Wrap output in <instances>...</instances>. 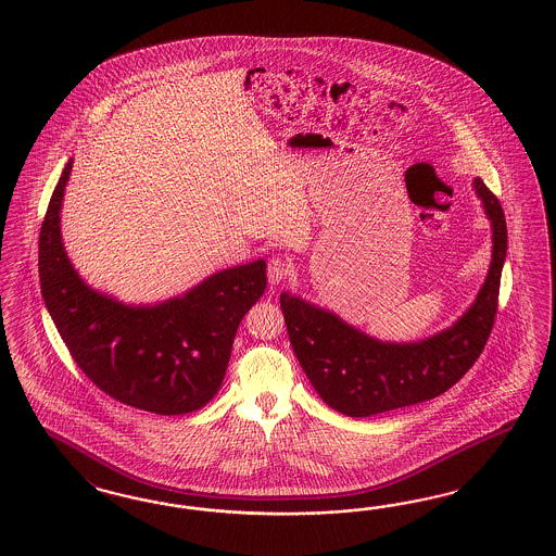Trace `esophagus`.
Masks as SVG:
<instances>
[{
  "label": "esophagus",
  "instance_id": "1",
  "mask_svg": "<svg viewBox=\"0 0 556 556\" xmlns=\"http://www.w3.org/2000/svg\"><path fill=\"white\" fill-rule=\"evenodd\" d=\"M289 275V265L283 258H273L267 267V277H269L270 286H279Z\"/></svg>",
  "mask_w": 556,
  "mask_h": 556
}]
</instances>
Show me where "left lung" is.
<instances>
[{
    "label": "left lung",
    "instance_id": "left-lung-1",
    "mask_svg": "<svg viewBox=\"0 0 556 556\" xmlns=\"http://www.w3.org/2000/svg\"><path fill=\"white\" fill-rule=\"evenodd\" d=\"M493 230L488 279L455 326L421 342L367 337L334 314L281 293L289 342L321 400L344 416L367 418L438 397L471 369L488 344L500 298L507 226L500 200L475 179Z\"/></svg>",
    "mask_w": 556,
    "mask_h": 556
}]
</instances>
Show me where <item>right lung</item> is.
<instances>
[{"instance_id": "add662e5", "label": "right lung", "mask_w": 556, "mask_h": 556, "mask_svg": "<svg viewBox=\"0 0 556 556\" xmlns=\"http://www.w3.org/2000/svg\"><path fill=\"white\" fill-rule=\"evenodd\" d=\"M73 161L52 191L38 238L40 291L77 367L119 404L179 416L207 404L224 381L238 324L267 287L265 261L219 270L159 305L132 307L85 286L61 240Z\"/></svg>"}]
</instances>
